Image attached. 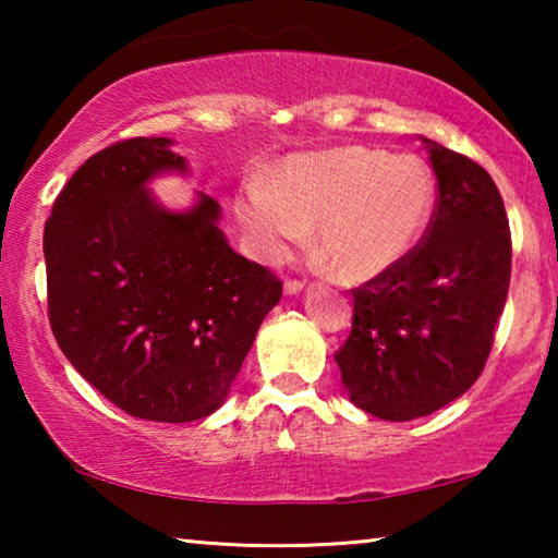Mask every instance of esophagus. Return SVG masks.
I'll return each mask as SVG.
<instances>
[{
  "label": "esophagus",
  "instance_id": "esophagus-1",
  "mask_svg": "<svg viewBox=\"0 0 558 558\" xmlns=\"http://www.w3.org/2000/svg\"><path fill=\"white\" fill-rule=\"evenodd\" d=\"M302 288H305V282H302V280H286V286H282L286 295H300Z\"/></svg>",
  "mask_w": 558,
  "mask_h": 558
}]
</instances>
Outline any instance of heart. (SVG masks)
<instances>
[{
	"mask_svg": "<svg viewBox=\"0 0 558 558\" xmlns=\"http://www.w3.org/2000/svg\"><path fill=\"white\" fill-rule=\"evenodd\" d=\"M233 206L260 258H286L317 223V251L335 276L372 280L426 239L438 182L418 155L354 145L292 157L276 182L248 179Z\"/></svg>",
	"mask_w": 558,
	"mask_h": 558,
	"instance_id": "heart-1",
	"label": "heart"
}]
</instances>
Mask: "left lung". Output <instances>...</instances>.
I'll return each mask as SVG.
<instances>
[{
    "mask_svg": "<svg viewBox=\"0 0 558 558\" xmlns=\"http://www.w3.org/2000/svg\"><path fill=\"white\" fill-rule=\"evenodd\" d=\"M421 140L438 179L436 219L401 266L352 290V332L335 354L349 399L384 421L421 418L477 381L512 272V235L493 177Z\"/></svg>",
    "mask_w": 558,
    "mask_h": 558,
    "instance_id": "8db88e82",
    "label": "left lung"
}]
</instances>
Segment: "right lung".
<instances>
[{"label":"right lung","mask_w":558,"mask_h":558,"mask_svg":"<svg viewBox=\"0 0 558 558\" xmlns=\"http://www.w3.org/2000/svg\"><path fill=\"white\" fill-rule=\"evenodd\" d=\"M167 137L100 149L56 196L44 229L49 323L73 369L135 418L214 413L282 282L235 253L221 206L169 211L147 189L186 172Z\"/></svg>","instance_id":"obj_1"}]
</instances>
